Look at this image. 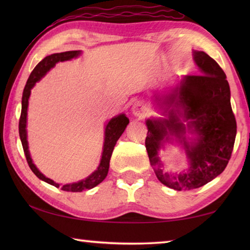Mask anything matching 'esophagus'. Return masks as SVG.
Instances as JSON below:
<instances>
[{
	"mask_svg": "<svg viewBox=\"0 0 250 250\" xmlns=\"http://www.w3.org/2000/svg\"><path fill=\"white\" fill-rule=\"evenodd\" d=\"M132 111L135 116L143 117L146 112V108L142 103H139V101H137V103H134L132 105Z\"/></svg>",
	"mask_w": 250,
	"mask_h": 250,
	"instance_id": "esophagus-1",
	"label": "esophagus"
}]
</instances>
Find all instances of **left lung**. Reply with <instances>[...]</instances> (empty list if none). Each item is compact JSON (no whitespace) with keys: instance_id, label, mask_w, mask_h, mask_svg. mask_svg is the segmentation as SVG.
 <instances>
[{"instance_id":"8db88e82","label":"left lung","mask_w":250,"mask_h":250,"mask_svg":"<svg viewBox=\"0 0 250 250\" xmlns=\"http://www.w3.org/2000/svg\"><path fill=\"white\" fill-rule=\"evenodd\" d=\"M194 61L202 74L185 76L182 86L167 98L175 104L183 120L198 134L197 142L188 146L185 141L191 167L186 172L168 175L162 168L157 152L167 132L183 138L184 125L174 110L168 120H146V147L151 167L161 183L176 191L198 188L225 170L237 132L230 105V89L226 75L213 58L204 52H194Z\"/></svg>"}]
</instances>
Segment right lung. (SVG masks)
<instances>
[{
	"mask_svg": "<svg viewBox=\"0 0 250 250\" xmlns=\"http://www.w3.org/2000/svg\"><path fill=\"white\" fill-rule=\"evenodd\" d=\"M79 54H80L79 50H69V52L52 54L49 55V56L45 57L43 61L40 62L39 64L36 65L35 68L33 69V71L27 79L26 84H25V88L23 91L22 111H21V117H20V122H19V132H20L21 141H22L24 153H25V156H26L28 167H31V170L33 171L34 174L39 177V179L47 182L48 184L54 185L55 188H59V184L55 183L53 180H50L48 177H46L42 174V173L37 170L36 167L33 164L31 155H29L27 138H26V116H27L28 98H29V95H31V89L34 87V84L39 82V80L43 77V76L47 73L50 68H53L56 62L69 61L71 58L77 57ZM128 124H129V119L125 115H120L118 117L112 118V119L108 122L107 126H105L104 152H103V156H101V161L98 168H97V170L92 173L90 176H88L86 180L80 181L78 183L62 185L61 189L66 192H83V191H86V189H90L92 188H95V186L101 183L108 174L109 162H110V158H111L113 147H115L118 139L120 138V135L124 133L125 126L128 125Z\"/></svg>",
	"mask_w": 250,
	"mask_h": 250,
	"instance_id": "add662e5",
	"label": "right lung"
}]
</instances>
